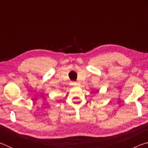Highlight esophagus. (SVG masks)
Here are the masks:
<instances>
[{"label":"esophagus","instance_id":"esophagus-1","mask_svg":"<svg viewBox=\"0 0 148 148\" xmlns=\"http://www.w3.org/2000/svg\"><path fill=\"white\" fill-rule=\"evenodd\" d=\"M73 85L76 86V85H77V83H76V82H73Z\"/></svg>","mask_w":148,"mask_h":148}]
</instances>
